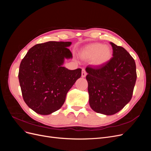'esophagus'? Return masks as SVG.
I'll return each instance as SVG.
<instances>
[{
	"label": "esophagus",
	"mask_w": 151,
	"mask_h": 151,
	"mask_svg": "<svg viewBox=\"0 0 151 151\" xmlns=\"http://www.w3.org/2000/svg\"><path fill=\"white\" fill-rule=\"evenodd\" d=\"M86 75H87V73H86L85 69H84L83 68V69L82 70V77H85L86 76Z\"/></svg>",
	"instance_id": "obj_1"
}]
</instances>
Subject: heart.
<instances>
[{"label":"heart","instance_id":"1","mask_svg":"<svg viewBox=\"0 0 151 151\" xmlns=\"http://www.w3.org/2000/svg\"><path fill=\"white\" fill-rule=\"evenodd\" d=\"M112 55L111 48L108 45L95 43L86 46L81 52V56L86 60H91L97 66L107 63Z\"/></svg>","mask_w":151,"mask_h":151}]
</instances>
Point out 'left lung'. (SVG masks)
Here are the masks:
<instances>
[{
	"instance_id": "1",
	"label": "left lung",
	"mask_w": 151,
	"mask_h": 151,
	"mask_svg": "<svg viewBox=\"0 0 151 151\" xmlns=\"http://www.w3.org/2000/svg\"><path fill=\"white\" fill-rule=\"evenodd\" d=\"M113 57L98 67L88 66L91 108L98 113L114 115L132 99L137 79L134 59L127 50L110 42Z\"/></svg>"
}]
</instances>
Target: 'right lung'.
<instances>
[{
  "label": "right lung",
  "instance_id": "right-lung-1",
  "mask_svg": "<svg viewBox=\"0 0 151 151\" xmlns=\"http://www.w3.org/2000/svg\"><path fill=\"white\" fill-rule=\"evenodd\" d=\"M71 42H48L35 45L22 59L19 77L26 104L40 115L60 109L67 93L81 76V68L68 70L62 65L72 54Z\"/></svg>",
  "mask_w": 151,
  "mask_h": 151
}]
</instances>
